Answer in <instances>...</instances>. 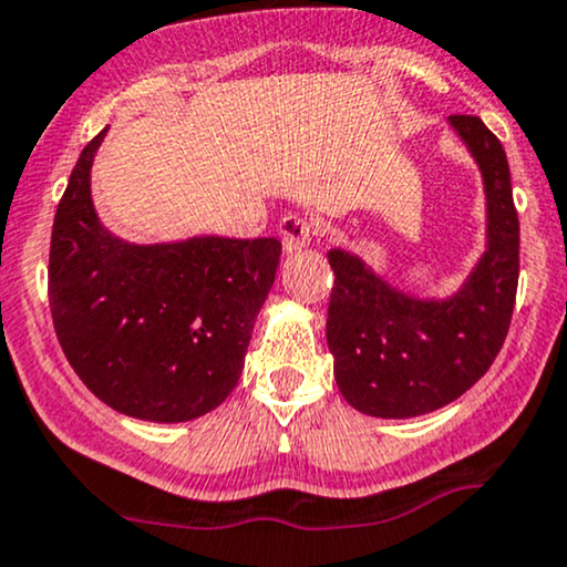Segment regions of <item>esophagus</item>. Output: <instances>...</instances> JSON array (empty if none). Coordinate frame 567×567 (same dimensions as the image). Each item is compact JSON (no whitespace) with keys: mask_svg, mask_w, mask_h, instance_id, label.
I'll list each match as a JSON object with an SVG mask.
<instances>
[{"mask_svg":"<svg viewBox=\"0 0 567 567\" xmlns=\"http://www.w3.org/2000/svg\"><path fill=\"white\" fill-rule=\"evenodd\" d=\"M278 233H281V244H284L286 255L310 246L312 228H310L308 219H302L299 215H286L281 219V225H278Z\"/></svg>","mask_w":567,"mask_h":567,"instance_id":"34e87169","label":"esophagus"}]
</instances>
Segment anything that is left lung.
Masks as SVG:
<instances>
[{
	"label": "left lung",
	"instance_id": "obj_1",
	"mask_svg": "<svg viewBox=\"0 0 567 567\" xmlns=\"http://www.w3.org/2000/svg\"><path fill=\"white\" fill-rule=\"evenodd\" d=\"M485 188V251L445 299H422L377 276L361 257L331 249L334 289L326 339L339 392L379 419H411L464 395L507 339L520 276V223L507 153L477 116H451Z\"/></svg>",
	"mask_w": 567,
	"mask_h": 567
}]
</instances>
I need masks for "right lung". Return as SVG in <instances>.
<instances>
[{"label": "right lung", "mask_w": 567, "mask_h": 567, "mask_svg": "<svg viewBox=\"0 0 567 567\" xmlns=\"http://www.w3.org/2000/svg\"><path fill=\"white\" fill-rule=\"evenodd\" d=\"M84 145L50 244V310L79 379L113 411L177 424L209 414L244 371L281 262L278 238L193 236L130 244L100 223Z\"/></svg>", "instance_id": "add662e5"}]
</instances>
